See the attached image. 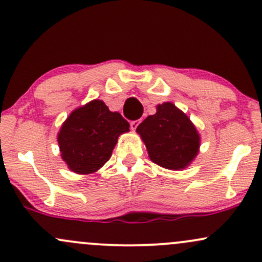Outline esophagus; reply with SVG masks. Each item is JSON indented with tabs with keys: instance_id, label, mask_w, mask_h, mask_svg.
<instances>
[{
	"instance_id": "34e87169",
	"label": "esophagus",
	"mask_w": 262,
	"mask_h": 262,
	"mask_svg": "<svg viewBox=\"0 0 262 262\" xmlns=\"http://www.w3.org/2000/svg\"><path fill=\"white\" fill-rule=\"evenodd\" d=\"M140 122H141V119H138V121H132L130 122V128L133 129V130H135V129L138 128V125L140 124Z\"/></svg>"
}]
</instances>
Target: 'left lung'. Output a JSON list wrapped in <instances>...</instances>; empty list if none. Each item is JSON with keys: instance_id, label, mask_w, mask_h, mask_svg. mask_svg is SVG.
I'll use <instances>...</instances> for the list:
<instances>
[{"instance_id": "left-lung-1", "label": "left lung", "mask_w": 262, "mask_h": 262, "mask_svg": "<svg viewBox=\"0 0 262 262\" xmlns=\"http://www.w3.org/2000/svg\"><path fill=\"white\" fill-rule=\"evenodd\" d=\"M150 160L169 170L187 167L198 154L200 134L193 123L171 102L159 104L156 113L137 128Z\"/></svg>"}]
</instances>
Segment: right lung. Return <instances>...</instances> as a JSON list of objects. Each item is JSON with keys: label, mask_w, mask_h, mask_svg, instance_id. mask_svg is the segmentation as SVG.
Here are the masks:
<instances>
[{"label": "right lung", "mask_w": 262, "mask_h": 262, "mask_svg": "<svg viewBox=\"0 0 262 262\" xmlns=\"http://www.w3.org/2000/svg\"><path fill=\"white\" fill-rule=\"evenodd\" d=\"M129 123L111 112L103 101L93 100L76 108L62 123L58 143L62 160L76 173H92L110 160L118 137Z\"/></svg>", "instance_id": "add662e5"}]
</instances>
